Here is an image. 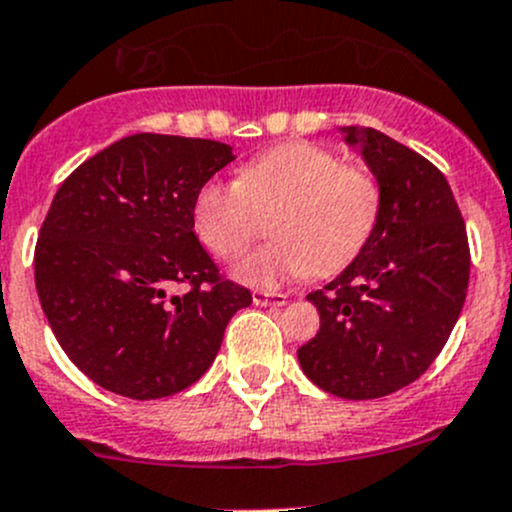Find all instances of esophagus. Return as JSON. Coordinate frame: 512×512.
<instances>
[{"label":"esophagus","instance_id":"34e87169","mask_svg":"<svg viewBox=\"0 0 512 512\" xmlns=\"http://www.w3.org/2000/svg\"><path fill=\"white\" fill-rule=\"evenodd\" d=\"M252 302L257 307H282L287 302V294L285 292H270V289H255L252 292Z\"/></svg>","mask_w":512,"mask_h":512}]
</instances>
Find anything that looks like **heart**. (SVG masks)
<instances>
[{
  "instance_id": "b5f03b06",
  "label": "heart",
  "mask_w": 512,
  "mask_h": 512,
  "mask_svg": "<svg viewBox=\"0 0 512 512\" xmlns=\"http://www.w3.org/2000/svg\"><path fill=\"white\" fill-rule=\"evenodd\" d=\"M381 185L364 165L342 163L314 143H287L242 165L235 183L208 180L195 193V235L210 255L235 260L265 232L275 240L235 275L280 287L302 275L329 277L359 257L381 215Z\"/></svg>"
}]
</instances>
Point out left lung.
Returning <instances> with one entry per match:
<instances>
[{
  "label": "left lung",
  "instance_id": "left-lung-1",
  "mask_svg": "<svg viewBox=\"0 0 512 512\" xmlns=\"http://www.w3.org/2000/svg\"><path fill=\"white\" fill-rule=\"evenodd\" d=\"M381 185V215L359 257L307 294L319 332L297 349L302 371L342 399H379L416 381L453 332L471 247L451 185L404 143L347 128Z\"/></svg>",
  "mask_w": 512,
  "mask_h": 512
}]
</instances>
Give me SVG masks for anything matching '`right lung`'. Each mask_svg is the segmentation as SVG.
<instances>
[{"instance_id":"right-lung-1","label":"right lung","mask_w":512,"mask_h":512,"mask_svg":"<svg viewBox=\"0 0 512 512\" xmlns=\"http://www.w3.org/2000/svg\"><path fill=\"white\" fill-rule=\"evenodd\" d=\"M232 158L208 138L136 133L56 190L34 250L36 292L61 349L103 389L138 401L188 389L252 302L193 230L195 193Z\"/></svg>"}]
</instances>
